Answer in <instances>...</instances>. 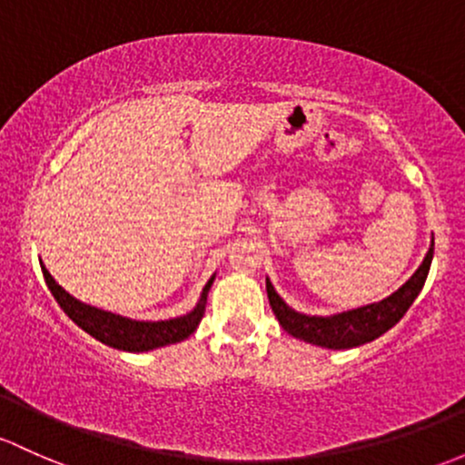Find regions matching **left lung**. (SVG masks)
<instances>
[{"instance_id":"obj_1","label":"left lung","mask_w":465,"mask_h":465,"mask_svg":"<svg viewBox=\"0 0 465 465\" xmlns=\"http://www.w3.org/2000/svg\"><path fill=\"white\" fill-rule=\"evenodd\" d=\"M432 253L434 242L430 245V252L426 253V258H423L421 267H419V270L412 273V278H410L403 287H399L392 296L383 298L381 302H372V305L359 307V310L343 312V314H301V312L292 310V307L276 294L270 278H267V298H270L273 314H276L278 322H281L282 330H285L287 334L296 336V339L305 341V343L321 345V348L350 350L356 348V345H363L379 339L381 334H385L390 327H394L401 319H403V314L410 310L414 298H417L419 292L423 290V282H426L430 272V262H432Z\"/></svg>"}]
</instances>
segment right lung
Masks as SVG:
<instances>
[{
    "instance_id": "1",
    "label": "right lung",
    "mask_w": 465,
    "mask_h": 465,
    "mask_svg": "<svg viewBox=\"0 0 465 465\" xmlns=\"http://www.w3.org/2000/svg\"><path fill=\"white\" fill-rule=\"evenodd\" d=\"M44 281H46L48 290L55 296V301L60 302L62 310L66 312V316L75 325H80L86 334H91L93 339L102 341L104 345L115 350L124 351H149L155 348H163V345L180 343L187 336H192L198 327V322L203 321L204 314V302H207V292L212 287V281L204 285L200 302L193 307V312L189 314L178 316V319L171 321H131L124 316L111 314V312L97 310V307L80 302L77 298H73L62 285H57L55 278L48 273L46 267H42Z\"/></svg>"
}]
</instances>
